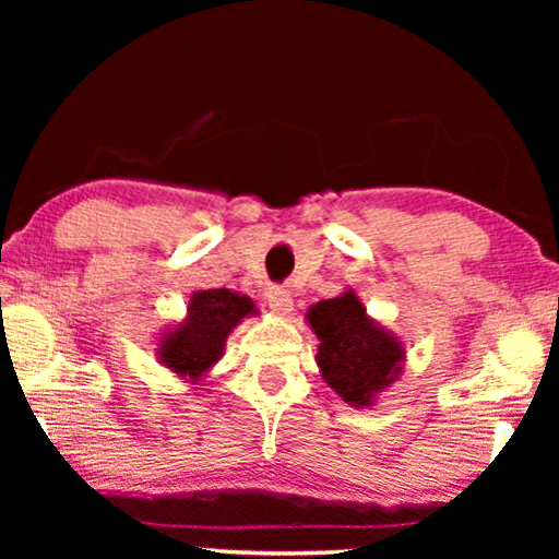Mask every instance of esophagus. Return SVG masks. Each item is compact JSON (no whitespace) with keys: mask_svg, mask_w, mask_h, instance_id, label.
Here are the masks:
<instances>
[{"mask_svg":"<svg viewBox=\"0 0 559 559\" xmlns=\"http://www.w3.org/2000/svg\"><path fill=\"white\" fill-rule=\"evenodd\" d=\"M266 300H270V308L272 312H277V316H289V312H293V293L285 287L266 289Z\"/></svg>","mask_w":559,"mask_h":559,"instance_id":"34e87169","label":"esophagus"}]
</instances>
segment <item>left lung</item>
<instances>
[{"label": "left lung", "instance_id": "8db88e82", "mask_svg": "<svg viewBox=\"0 0 559 559\" xmlns=\"http://www.w3.org/2000/svg\"><path fill=\"white\" fill-rule=\"evenodd\" d=\"M318 338L320 377L354 409H369L400 381L407 350L400 335L377 323L356 289L310 305L305 312Z\"/></svg>", "mask_w": 559, "mask_h": 559}]
</instances>
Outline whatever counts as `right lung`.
<instances>
[{"label": "right lung", "instance_id": "add662e5", "mask_svg": "<svg viewBox=\"0 0 559 559\" xmlns=\"http://www.w3.org/2000/svg\"><path fill=\"white\" fill-rule=\"evenodd\" d=\"M259 316L249 295L234 289H195L186 318L165 328L155 343L157 361L178 373L186 384H198L224 358L226 338L243 318Z\"/></svg>", "mask_w": 559, "mask_h": 559}]
</instances>
